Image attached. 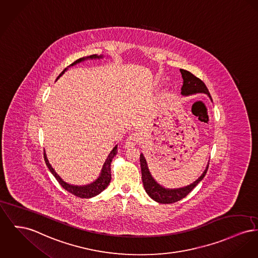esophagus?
I'll return each mask as SVG.
<instances>
[{
	"mask_svg": "<svg viewBox=\"0 0 258 258\" xmlns=\"http://www.w3.org/2000/svg\"><path fill=\"white\" fill-rule=\"evenodd\" d=\"M139 140H140V137H139L138 134H132L130 137H127V139L125 141V144H124V147L127 148V149L133 148L139 142Z\"/></svg>",
	"mask_w": 258,
	"mask_h": 258,
	"instance_id": "esophagus-1",
	"label": "esophagus"
}]
</instances>
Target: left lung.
Wrapping results in <instances>:
<instances>
[{"label":"left lung","instance_id":"obj_1","mask_svg":"<svg viewBox=\"0 0 258 258\" xmlns=\"http://www.w3.org/2000/svg\"><path fill=\"white\" fill-rule=\"evenodd\" d=\"M180 73H181L182 79H183V86L181 88L182 94L188 95V94H193V93H197V92H204V93H208L211 97V94L209 92L207 86L201 79H199L198 77L193 75L191 72L184 70V69H180ZM140 167H141L142 182H143V186H144L146 193L154 201H156L160 204H172V203L178 202L183 198L186 197L197 186L198 183L202 181V179L205 177V175L208 171V168H209V166H208L206 170L204 171V173L200 176V178L194 183H192L191 185L184 187V188H180V189H173V190L170 189L169 190V189L163 188L162 186H160L157 182L154 180V178L151 176V173L149 172L146 160L142 154H140Z\"/></svg>","mask_w":258,"mask_h":258}]
</instances>
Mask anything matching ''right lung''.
Listing matches in <instances>:
<instances>
[{
  "label": "right lung",
  "instance_id": "right-lung-1",
  "mask_svg": "<svg viewBox=\"0 0 258 258\" xmlns=\"http://www.w3.org/2000/svg\"><path fill=\"white\" fill-rule=\"evenodd\" d=\"M98 56H96L95 54H92L91 56L87 57V58H96ZM101 57V56H100ZM85 58H80V59H77L74 63H72L71 65H74L78 62H81L82 60H84ZM66 70V69H65ZM63 70L59 74V76L57 77V79L64 73ZM117 146L116 145L113 150L110 152L108 158H107L104 165H103V168H102V171H101V174L99 176V178H97V180L91 183L90 185H87V186H73V185H70L66 182L63 181L59 177V175L54 171V169L51 167V166L49 165L48 161H47V158H46V153L44 152V159H45V162H46V166L48 167V169L50 170V172L53 174V176L56 178V180L58 181V183L60 184L61 186L66 190L68 191L69 193L75 195L77 197L84 198V199H88V198L94 197L96 195H98L100 192H102L107 186L108 184L110 183L111 180V163H112V159L116 156L117 154Z\"/></svg>",
  "mask_w": 258,
  "mask_h": 258
}]
</instances>
